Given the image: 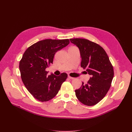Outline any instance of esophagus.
Segmentation results:
<instances>
[{"mask_svg":"<svg viewBox=\"0 0 132 132\" xmlns=\"http://www.w3.org/2000/svg\"><path fill=\"white\" fill-rule=\"evenodd\" d=\"M68 79H70V80H73V79H74V78L71 77H70V76H68Z\"/></svg>","mask_w":132,"mask_h":132,"instance_id":"esophagus-1","label":"esophagus"}]
</instances>
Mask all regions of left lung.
<instances>
[{
    "label": "left lung",
    "mask_w": 132,
    "mask_h": 132,
    "mask_svg": "<svg viewBox=\"0 0 132 132\" xmlns=\"http://www.w3.org/2000/svg\"><path fill=\"white\" fill-rule=\"evenodd\" d=\"M78 48L81 58V67L91 77L87 83L75 90L79 100L86 106L97 104L105 96L113 78V67L103 48L98 44L84 38H70Z\"/></svg>",
    "instance_id": "left-lung-1"
}]
</instances>
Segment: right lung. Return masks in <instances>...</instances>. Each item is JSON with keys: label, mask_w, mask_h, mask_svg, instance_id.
<instances>
[{"label": "right lung", "mask_w": 132, "mask_h": 132, "mask_svg": "<svg viewBox=\"0 0 132 132\" xmlns=\"http://www.w3.org/2000/svg\"><path fill=\"white\" fill-rule=\"evenodd\" d=\"M69 39H46L29 47L19 63L22 81L27 90L38 101L46 102L56 95L68 75H47L46 69L53 63L55 53L69 43Z\"/></svg>", "instance_id": "obj_1"}]
</instances>
